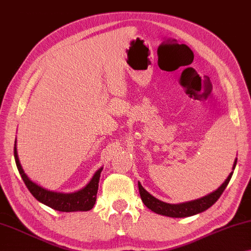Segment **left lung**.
Segmentation results:
<instances>
[{"instance_id": "obj_1", "label": "left lung", "mask_w": 251, "mask_h": 251, "mask_svg": "<svg viewBox=\"0 0 251 251\" xmlns=\"http://www.w3.org/2000/svg\"><path fill=\"white\" fill-rule=\"evenodd\" d=\"M237 165V158L234 160L233 166H232V172L230 173L229 176L226 177V179L223 182L220 187L217 190L213 191L210 194H207L203 198L193 200V201L188 202H183L178 204H172V203H166L160 201V200L156 199L155 196L150 194L148 191H146L140 182H138V187H139V193H140L142 202L145 203V205L148 207L149 210L155 212L157 214L165 215V217L169 218H187L192 217V215L199 214L201 212L206 211L209 207H211L213 204L218 201L220 196L226 190V187L228 186L230 182L231 177H232L233 171L236 168Z\"/></svg>"}]
</instances>
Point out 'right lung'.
Instances as JSON below:
<instances>
[{
  "label": "right lung",
  "mask_w": 251,
  "mask_h": 251,
  "mask_svg": "<svg viewBox=\"0 0 251 251\" xmlns=\"http://www.w3.org/2000/svg\"><path fill=\"white\" fill-rule=\"evenodd\" d=\"M14 159L23 182L26 185V187H28L30 193H31L40 203L60 212H83L93 209L96 201V194H98L99 190L100 177H101L103 167L99 168L98 171L94 173V175L91 178L90 182H88L85 186L80 188V190L72 193H64L48 190V188L33 182V180L25 174L22 168L20 160H19L17 139H15L14 142Z\"/></svg>",
  "instance_id": "right-lung-1"
}]
</instances>
